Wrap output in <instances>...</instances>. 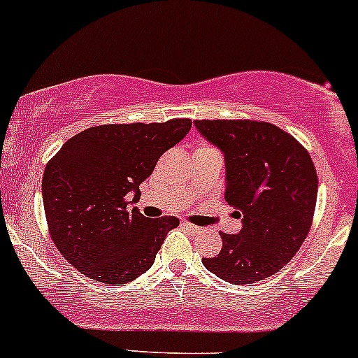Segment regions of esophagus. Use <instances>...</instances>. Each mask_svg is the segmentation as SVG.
Here are the masks:
<instances>
[{
	"label": "esophagus",
	"instance_id": "esophagus-1",
	"mask_svg": "<svg viewBox=\"0 0 358 358\" xmlns=\"http://www.w3.org/2000/svg\"><path fill=\"white\" fill-rule=\"evenodd\" d=\"M182 226L185 227L187 231H190L192 234H199L200 231H202L199 226H195V224H190V222H182Z\"/></svg>",
	"mask_w": 358,
	"mask_h": 358
}]
</instances>
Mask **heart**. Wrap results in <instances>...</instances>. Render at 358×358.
Returning <instances> with one entry per match:
<instances>
[{"instance_id": "b5f03b06", "label": "heart", "mask_w": 358, "mask_h": 358, "mask_svg": "<svg viewBox=\"0 0 358 358\" xmlns=\"http://www.w3.org/2000/svg\"><path fill=\"white\" fill-rule=\"evenodd\" d=\"M199 149H202V148H199Z\"/></svg>"}]
</instances>
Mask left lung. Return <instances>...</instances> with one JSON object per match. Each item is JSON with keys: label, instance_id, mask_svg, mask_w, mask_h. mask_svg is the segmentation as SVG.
<instances>
[{"label": "left lung", "instance_id": "left-lung-1", "mask_svg": "<svg viewBox=\"0 0 358 358\" xmlns=\"http://www.w3.org/2000/svg\"><path fill=\"white\" fill-rule=\"evenodd\" d=\"M199 134L224 155V199L241 210V229L221 233L217 257L203 266L234 285L284 268L311 227L317 175L309 152L268 122L195 120Z\"/></svg>", "mask_w": 358, "mask_h": 358}]
</instances>
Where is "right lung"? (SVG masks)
I'll return each instance as SVG.
<instances>
[{
	"mask_svg": "<svg viewBox=\"0 0 358 358\" xmlns=\"http://www.w3.org/2000/svg\"><path fill=\"white\" fill-rule=\"evenodd\" d=\"M192 122L115 124L71 137L45 166L42 199L50 236L74 268L101 284L120 285L146 273L176 217L129 210L139 185Z\"/></svg>",
	"mask_w": 358,
	"mask_h": 358,
	"instance_id": "add662e5",
	"label": "right lung"
}]
</instances>
